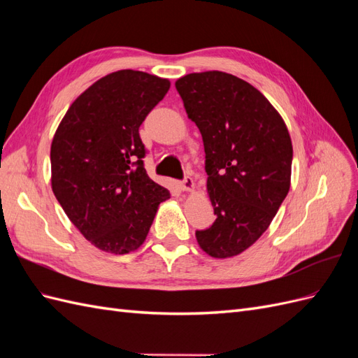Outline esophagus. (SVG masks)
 Returning a JSON list of instances; mask_svg holds the SVG:
<instances>
[{
    "instance_id": "esophagus-1",
    "label": "esophagus",
    "mask_w": 358,
    "mask_h": 358,
    "mask_svg": "<svg viewBox=\"0 0 358 358\" xmlns=\"http://www.w3.org/2000/svg\"><path fill=\"white\" fill-rule=\"evenodd\" d=\"M179 187L182 191H191L194 188V180L191 176H185L183 180L179 182Z\"/></svg>"
}]
</instances>
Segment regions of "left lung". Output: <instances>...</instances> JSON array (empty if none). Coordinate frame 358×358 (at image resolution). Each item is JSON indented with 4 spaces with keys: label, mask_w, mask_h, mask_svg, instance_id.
Returning a JSON list of instances; mask_svg holds the SVG:
<instances>
[{
    "label": "left lung",
    "mask_w": 358,
    "mask_h": 358,
    "mask_svg": "<svg viewBox=\"0 0 358 358\" xmlns=\"http://www.w3.org/2000/svg\"><path fill=\"white\" fill-rule=\"evenodd\" d=\"M199 127L215 222L196 237L206 254L229 258L251 246L289 191L292 145L284 119L252 85L222 71L176 80Z\"/></svg>",
    "instance_id": "8db88e82"
}]
</instances>
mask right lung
<instances>
[{
    "label": "right lung",
    "mask_w": 358,
    "mask_h": 358,
    "mask_svg": "<svg viewBox=\"0 0 358 358\" xmlns=\"http://www.w3.org/2000/svg\"><path fill=\"white\" fill-rule=\"evenodd\" d=\"M167 79L121 70L80 94L50 148L52 191L85 239L128 254L146 239L170 192L148 176L138 128L164 99Z\"/></svg>",
    "instance_id": "add662e5"
}]
</instances>
